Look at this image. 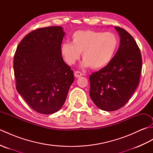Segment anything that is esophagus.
I'll use <instances>...</instances> for the list:
<instances>
[{"label":"esophagus","instance_id":"obj_1","mask_svg":"<svg viewBox=\"0 0 153 153\" xmlns=\"http://www.w3.org/2000/svg\"><path fill=\"white\" fill-rule=\"evenodd\" d=\"M74 75H75V76H76V77H79L80 76H82V75H83V74L81 72V71H75Z\"/></svg>","mask_w":153,"mask_h":153}]
</instances>
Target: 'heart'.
<instances>
[{
    "label": "heart",
    "instance_id": "b5f03b06",
    "mask_svg": "<svg viewBox=\"0 0 153 153\" xmlns=\"http://www.w3.org/2000/svg\"><path fill=\"white\" fill-rule=\"evenodd\" d=\"M72 43H65L61 53L65 61L74 64L82 53L83 67L100 69L106 66L116 54L119 40L112 32L93 30L78 31L71 36Z\"/></svg>",
    "mask_w": 153,
    "mask_h": 153
}]
</instances>
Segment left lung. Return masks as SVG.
I'll return each mask as SVG.
<instances>
[{"mask_svg":"<svg viewBox=\"0 0 153 153\" xmlns=\"http://www.w3.org/2000/svg\"><path fill=\"white\" fill-rule=\"evenodd\" d=\"M120 37L118 51L108 64L89 76L91 99L105 111L124 106L139 85L142 68L141 51L128 31L115 27Z\"/></svg>","mask_w":153,"mask_h":153,"instance_id":"8db88e82","label":"left lung"}]
</instances>
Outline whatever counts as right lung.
<instances>
[{
	"instance_id": "add662e5",
	"label": "right lung",
	"mask_w": 153,
	"mask_h": 153,
	"mask_svg": "<svg viewBox=\"0 0 153 153\" xmlns=\"http://www.w3.org/2000/svg\"><path fill=\"white\" fill-rule=\"evenodd\" d=\"M62 27L32 31L23 38L14 56L16 88L31 108L51 114L58 111L74 82V71L64 62Z\"/></svg>"
}]
</instances>
